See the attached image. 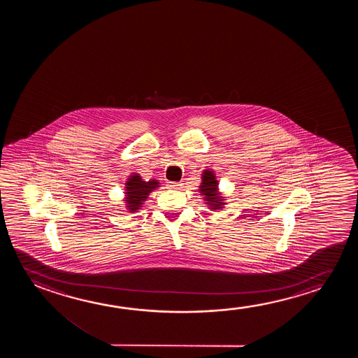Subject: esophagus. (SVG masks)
<instances>
[{
  "label": "esophagus",
  "mask_w": 358,
  "mask_h": 358,
  "mask_svg": "<svg viewBox=\"0 0 358 358\" xmlns=\"http://www.w3.org/2000/svg\"><path fill=\"white\" fill-rule=\"evenodd\" d=\"M182 186H183V183H181V182H170L169 183V187L172 188V189H180V188H182Z\"/></svg>",
  "instance_id": "34e87169"
}]
</instances>
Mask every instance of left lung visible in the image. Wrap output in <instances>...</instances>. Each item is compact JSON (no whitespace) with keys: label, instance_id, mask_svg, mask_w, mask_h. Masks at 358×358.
<instances>
[{"label":"left lung","instance_id":"left-lung-1","mask_svg":"<svg viewBox=\"0 0 358 358\" xmlns=\"http://www.w3.org/2000/svg\"><path fill=\"white\" fill-rule=\"evenodd\" d=\"M201 185L198 186V192L203 196L204 204L211 211L222 210L225 208L226 196L222 194L219 188V181L216 178L215 171L211 169H206L201 172Z\"/></svg>","mask_w":358,"mask_h":358}]
</instances>
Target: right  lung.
I'll return each mask as SVG.
<instances>
[{
  "label": "right lung",
  "instance_id": "add662e5",
  "mask_svg": "<svg viewBox=\"0 0 358 358\" xmlns=\"http://www.w3.org/2000/svg\"><path fill=\"white\" fill-rule=\"evenodd\" d=\"M160 187V182L152 178L144 181L139 173L133 172L124 183L123 203L128 213H137L142 209L149 194Z\"/></svg>",
  "mask_w": 358,
  "mask_h": 358
}]
</instances>
